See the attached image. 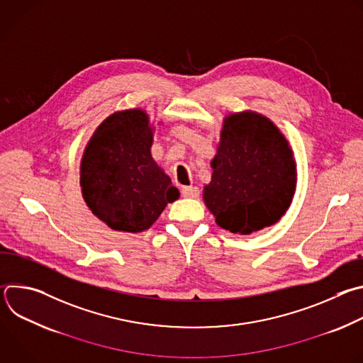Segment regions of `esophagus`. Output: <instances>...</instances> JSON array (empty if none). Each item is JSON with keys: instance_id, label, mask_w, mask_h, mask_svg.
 I'll return each mask as SVG.
<instances>
[{"instance_id": "34e87169", "label": "esophagus", "mask_w": 363, "mask_h": 363, "mask_svg": "<svg viewBox=\"0 0 363 363\" xmlns=\"http://www.w3.org/2000/svg\"><path fill=\"white\" fill-rule=\"evenodd\" d=\"M182 196L185 198H198L199 189L196 186H182Z\"/></svg>"}]
</instances>
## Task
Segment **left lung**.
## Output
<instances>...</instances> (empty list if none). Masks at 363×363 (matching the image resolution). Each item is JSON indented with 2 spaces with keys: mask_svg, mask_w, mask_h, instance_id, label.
I'll return each mask as SVG.
<instances>
[{
  "mask_svg": "<svg viewBox=\"0 0 363 363\" xmlns=\"http://www.w3.org/2000/svg\"><path fill=\"white\" fill-rule=\"evenodd\" d=\"M211 182L203 202L216 223L248 235L276 224L296 191V161L287 139L266 116L245 111L225 116Z\"/></svg>",
  "mask_w": 363,
  "mask_h": 363,
  "instance_id": "obj_1",
  "label": "left lung"
}]
</instances>
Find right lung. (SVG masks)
<instances>
[{"instance_id": "obj_1", "label": "right lung", "mask_w": 363, "mask_h": 363, "mask_svg": "<svg viewBox=\"0 0 363 363\" xmlns=\"http://www.w3.org/2000/svg\"><path fill=\"white\" fill-rule=\"evenodd\" d=\"M153 128L142 109L115 112L90 138L80 164V186L90 211L112 230L142 233L179 198L153 161Z\"/></svg>"}]
</instances>
